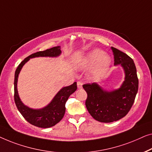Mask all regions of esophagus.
<instances>
[{"label":"esophagus","instance_id":"34e87169","mask_svg":"<svg viewBox=\"0 0 152 152\" xmlns=\"http://www.w3.org/2000/svg\"><path fill=\"white\" fill-rule=\"evenodd\" d=\"M77 87H78V89H81L83 87V83L80 81H78L77 82Z\"/></svg>","mask_w":152,"mask_h":152}]
</instances>
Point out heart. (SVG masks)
Listing matches in <instances>:
<instances>
[{"instance_id":"1","label":"heart","mask_w":152,"mask_h":152,"mask_svg":"<svg viewBox=\"0 0 152 152\" xmlns=\"http://www.w3.org/2000/svg\"><path fill=\"white\" fill-rule=\"evenodd\" d=\"M104 55L103 51L96 49L89 53L85 60V64L86 65H93L97 63L94 68V73L96 75L103 74L110 66V57Z\"/></svg>"}]
</instances>
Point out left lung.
Masks as SVG:
<instances>
[{"mask_svg": "<svg viewBox=\"0 0 152 152\" xmlns=\"http://www.w3.org/2000/svg\"><path fill=\"white\" fill-rule=\"evenodd\" d=\"M114 64L121 65L125 72V80L121 87L110 92L96 83L83 85L87 97L85 105L91 116L101 123H112L127 114L133 105L138 89L136 68L132 58L118 49L111 48Z\"/></svg>", "mask_w": 152, "mask_h": 152, "instance_id": "left-lung-1", "label": "left lung"}]
</instances>
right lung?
I'll return each mask as SVG.
<instances>
[{
	"instance_id": "obj_1",
	"label": "right lung",
	"mask_w": 152,
	"mask_h": 152,
	"mask_svg": "<svg viewBox=\"0 0 152 152\" xmlns=\"http://www.w3.org/2000/svg\"><path fill=\"white\" fill-rule=\"evenodd\" d=\"M61 51L60 47L48 49V50L38 52L29 56L25 58L16 69L14 76V102L18 110L24 118L31 125L41 128H48L56 125L63 118L65 113V104L69 96L72 94L77 89L76 83L68 87H63L55 96L52 101L45 107L40 110H33L27 107L23 104L18 96L17 91V80L18 74L23 66L29 59L34 57L39 56H58L61 54Z\"/></svg>"
}]
</instances>
